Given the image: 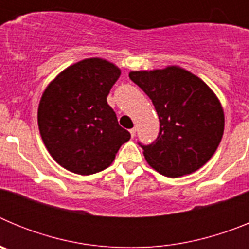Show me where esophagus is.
I'll use <instances>...</instances> for the list:
<instances>
[{
    "instance_id": "1",
    "label": "esophagus",
    "mask_w": 249,
    "mask_h": 249,
    "mask_svg": "<svg viewBox=\"0 0 249 249\" xmlns=\"http://www.w3.org/2000/svg\"><path fill=\"white\" fill-rule=\"evenodd\" d=\"M129 133H131V137L133 138L136 136V128H131L129 129Z\"/></svg>"
}]
</instances>
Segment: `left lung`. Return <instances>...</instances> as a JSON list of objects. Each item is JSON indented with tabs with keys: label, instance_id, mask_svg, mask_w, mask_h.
I'll return each mask as SVG.
<instances>
[{
	"label": "left lung",
	"instance_id": "obj_1",
	"mask_svg": "<svg viewBox=\"0 0 249 249\" xmlns=\"http://www.w3.org/2000/svg\"><path fill=\"white\" fill-rule=\"evenodd\" d=\"M160 118L157 140L142 146L147 163L166 177L196 172L211 160L224 131V112L210 86L179 66L131 71Z\"/></svg>",
	"mask_w": 249,
	"mask_h": 249
}]
</instances>
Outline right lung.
Segmentation results:
<instances>
[{"label": "right lung", "instance_id": "right-lung-1", "mask_svg": "<svg viewBox=\"0 0 249 249\" xmlns=\"http://www.w3.org/2000/svg\"><path fill=\"white\" fill-rule=\"evenodd\" d=\"M120 76L114 63L92 57L68 66L43 91L37 112L39 133L52 158L70 172H101L131 138L107 103Z\"/></svg>", "mask_w": 249, "mask_h": 249}]
</instances>
